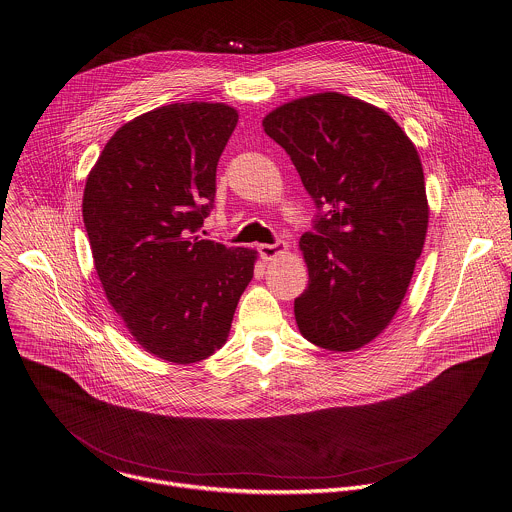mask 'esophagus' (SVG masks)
I'll return each mask as SVG.
<instances>
[{
	"label": "esophagus",
	"instance_id": "esophagus-1",
	"mask_svg": "<svg viewBox=\"0 0 512 512\" xmlns=\"http://www.w3.org/2000/svg\"><path fill=\"white\" fill-rule=\"evenodd\" d=\"M257 249H259V255H261L265 261H269V259H273V257H277V255L285 253V251H287V243H285V241L261 243Z\"/></svg>",
	"mask_w": 512,
	"mask_h": 512
}]
</instances>
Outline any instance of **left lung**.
I'll list each match as a JSON object with an SVG mask.
<instances>
[{"instance_id":"1","label":"left lung","mask_w":512,"mask_h":512,"mask_svg":"<svg viewBox=\"0 0 512 512\" xmlns=\"http://www.w3.org/2000/svg\"><path fill=\"white\" fill-rule=\"evenodd\" d=\"M263 128L316 205L301 237L299 330L320 348L356 350L394 318L423 249L429 207L417 150L388 112L340 93L283 104Z\"/></svg>"}]
</instances>
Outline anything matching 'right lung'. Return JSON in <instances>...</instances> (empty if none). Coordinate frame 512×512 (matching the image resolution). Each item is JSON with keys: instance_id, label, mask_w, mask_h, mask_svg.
Returning a JSON list of instances; mask_svg holds the SVG:
<instances>
[{"instance_id": "right-lung-1", "label": "right lung", "mask_w": 512, "mask_h": 512, "mask_svg": "<svg viewBox=\"0 0 512 512\" xmlns=\"http://www.w3.org/2000/svg\"><path fill=\"white\" fill-rule=\"evenodd\" d=\"M237 126L221 103H176L106 142L83 219L108 303L150 354L194 364L219 350L257 251L200 239L219 156Z\"/></svg>"}]
</instances>
